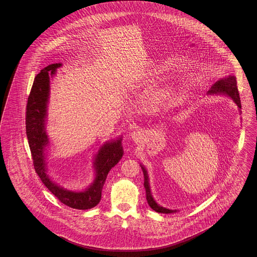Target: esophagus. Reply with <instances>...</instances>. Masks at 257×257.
Segmentation results:
<instances>
[{
	"mask_svg": "<svg viewBox=\"0 0 257 257\" xmlns=\"http://www.w3.org/2000/svg\"><path fill=\"white\" fill-rule=\"evenodd\" d=\"M142 133L141 131H133V132H131V137H132V139H133L135 142L140 141L141 138H142Z\"/></svg>",
	"mask_w": 257,
	"mask_h": 257,
	"instance_id": "esophagus-1",
	"label": "esophagus"
}]
</instances>
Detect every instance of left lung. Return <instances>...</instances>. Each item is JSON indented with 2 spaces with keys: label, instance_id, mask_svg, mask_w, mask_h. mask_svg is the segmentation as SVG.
<instances>
[{
  "label": "left lung",
  "instance_id": "left-lung-1",
  "mask_svg": "<svg viewBox=\"0 0 257 257\" xmlns=\"http://www.w3.org/2000/svg\"><path fill=\"white\" fill-rule=\"evenodd\" d=\"M207 93L208 95H212V94L218 95H218L229 96L233 100V102L238 105V107L240 109L241 108L240 95H239V91H238V87H237V81H236V77L233 76V75H229L228 77H225V78H222V79L217 81L208 90ZM240 112H241V111H240ZM140 165L142 167V172H143V175H144V187H145V190H146V198H147L149 206L153 208V210H155L156 212H159V213L169 214L177 212L176 209L172 210L169 208H164V207L160 206L158 203L154 200L153 195H152V191H151V187H150L147 170L142 164H140Z\"/></svg>",
  "mask_w": 257,
  "mask_h": 257
}]
</instances>
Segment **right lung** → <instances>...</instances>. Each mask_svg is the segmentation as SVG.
Here are the masks:
<instances>
[{
	"instance_id": "right-lung-1",
	"label": "right lung",
	"mask_w": 257,
	"mask_h": 257,
	"mask_svg": "<svg viewBox=\"0 0 257 257\" xmlns=\"http://www.w3.org/2000/svg\"><path fill=\"white\" fill-rule=\"evenodd\" d=\"M61 63H53L45 67L35 77L33 86L27 104L26 128L34 167L44 185L60 202L70 208L89 209L95 207L101 200L102 189L110 170L123 156L122 136L105 142L93 157L94 179L83 190H70L56 183L49 175L47 148L49 139L46 125L48 120V104L50 94V78L56 74Z\"/></svg>"
}]
</instances>
